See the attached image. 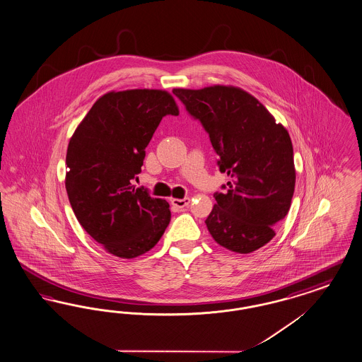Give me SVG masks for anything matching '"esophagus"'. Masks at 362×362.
Segmentation results:
<instances>
[{"instance_id":"1","label":"esophagus","mask_w":362,"mask_h":362,"mask_svg":"<svg viewBox=\"0 0 362 362\" xmlns=\"http://www.w3.org/2000/svg\"><path fill=\"white\" fill-rule=\"evenodd\" d=\"M171 203L174 204L175 207H177V209H183V207L188 206V203H189V198H183V199L174 198V199H171Z\"/></svg>"}]
</instances>
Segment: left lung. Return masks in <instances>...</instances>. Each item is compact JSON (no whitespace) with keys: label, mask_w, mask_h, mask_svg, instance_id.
<instances>
[{"label":"left lung","mask_w":362,"mask_h":362,"mask_svg":"<svg viewBox=\"0 0 362 362\" xmlns=\"http://www.w3.org/2000/svg\"><path fill=\"white\" fill-rule=\"evenodd\" d=\"M191 116L202 122L230 177L216 194L206 226L216 243L235 253H252L275 237L295 189L293 148L288 132L265 106L240 87L174 88Z\"/></svg>","instance_id":"8db88e82"}]
</instances>
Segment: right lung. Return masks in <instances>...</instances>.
Returning a JSON list of instances; mask_svg holds the SVG:
<instances>
[{"label":"right lung","instance_id":"right-lung-1","mask_svg":"<svg viewBox=\"0 0 362 362\" xmlns=\"http://www.w3.org/2000/svg\"><path fill=\"white\" fill-rule=\"evenodd\" d=\"M167 115L177 116L179 107L165 90L109 91L91 106L67 146L64 183L74 214L116 257L144 255L171 221L167 201L132 185Z\"/></svg>","mask_w":362,"mask_h":362}]
</instances>
